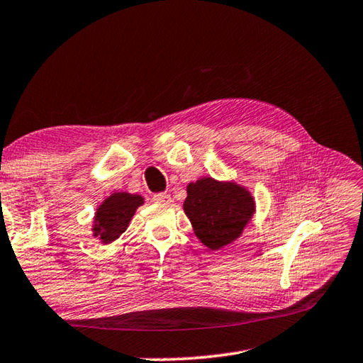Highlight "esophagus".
<instances>
[{
  "instance_id": "34e87169",
  "label": "esophagus",
  "mask_w": 363,
  "mask_h": 363,
  "mask_svg": "<svg viewBox=\"0 0 363 363\" xmlns=\"http://www.w3.org/2000/svg\"><path fill=\"white\" fill-rule=\"evenodd\" d=\"M152 200H154L155 203L169 204V203H171V195H169V194H155Z\"/></svg>"
}]
</instances>
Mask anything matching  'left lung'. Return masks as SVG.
Masks as SVG:
<instances>
[{"instance_id":"obj_1","label":"left lung","mask_w":363,"mask_h":363,"mask_svg":"<svg viewBox=\"0 0 363 363\" xmlns=\"http://www.w3.org/2000/svg\"><path fill=\"white\" fill-rule=\"evenodd\" d=\"M184 213L192 222L196 238L217 250L242 235L255 213V201L240 184L206 176L187 186Z\"/></svg>"}]
</instances>
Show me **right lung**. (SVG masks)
I'll use <instances>...</instances> for the list:
<instances>
[{
    "label": "right lung",
    "mask_w": 363,
    "mask_h": 363,
    "mask_svg": "<svg viewBox=\"0 0 363 363\" xmlns=\"http://www.w3.org/2000/svg\"><path fill=\"white\" fill-rule=\"evenodd\" d=\"M144 203L141 195H133L128 192H114L96 208L94 217V232L95 238L100 240L103 245L116 241L125 230L128 228L131 217L135 216L136 209Z\"/></svg>",
    "instance_id": "obj_1"
}]
</instances>
